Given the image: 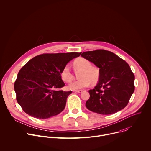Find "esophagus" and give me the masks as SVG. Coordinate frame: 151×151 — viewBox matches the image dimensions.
I'll list each match as a JSON object with an SVG mask.
<instances>
[{
  "mask_svg": "<svg viewBox=\"0 0 151 151\" xmlns=\"http://www.w3.org/2000/svg\"><path fill=\"white\" fill-rule=\"evenodd\" d=\"M73 92L75 93H81L82 92V90H74Z\"/></svg>",
  "mask_w": 151,
  "mask_h": 151,
  "instance_id": "obj_1",
  "label": "esophagus"
}]
</instances>
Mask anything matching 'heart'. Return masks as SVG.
Masks as SVG:
<instances>
[{"label":"heart","instance_id":"1","mask_svg":"<svg viewBox=\"0 0 151 151\" xmlns=\"http://www.w3.org/2000/svg\"><path fill=\"white\" fill-rule=\"evenodd\" d=\"M74 68L76 70H81L79 75V80L71 83L69 85V88L72 90H78L87 87L90 82L95 83L99 78V70L92 67V64L88 60L79 58L76 60L73 63ZM60 76L62 80L67 83L72 81L73 76L70 71L68 65L64 66L60 73Z\"/></svg>","mask_w":151,"mask_h":151}]
</instances>
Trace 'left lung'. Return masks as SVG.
<instances>
[{
  "label": "left lung",
  "mask_w": 151,
  "mask_h": 151,
  "mask_svg": "<svg viewBox=\"0 0 151 151\" xmlns=\"http://www.w3.org/2000/svg\"><path fill=\"white\" fill-rule=\"evenodd\" d=\"M81 56L99 70V80L86 101L90 111L102 115L115 114L128 104L134 93V75L126 61L104 50L84 52Z\"/></svg>",
  "instance_id": "8db88e82"
}]
</instances>
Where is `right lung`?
Instances as JSON below:
<instances>
[{"label": "right lung", "mask_w": 151, "mask_h": 151, "mask_svg": "<svg viewBox=\"0 0 151 151\" xmlns=\"http://www.w3.org/2000/svg\"><path fill=\"white\" fill-rule=\"evenodd\" d=\"M81 52L42 54L21 68L14 83L16 99L24 112L47 119L61 112L72 91L59 90L65 83L60 73L64 66Z\"/></svg>", "instance_id": "add662e5"}]
</instances>
